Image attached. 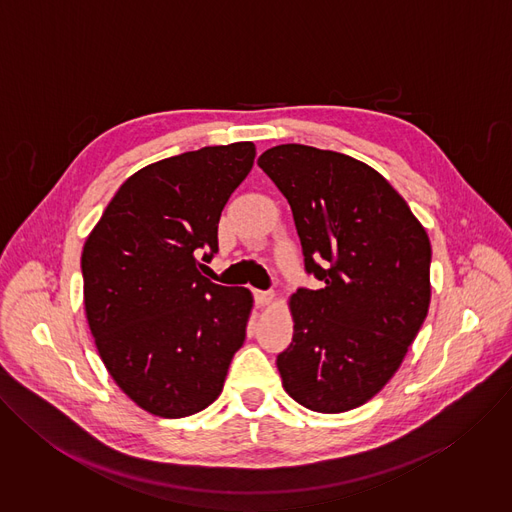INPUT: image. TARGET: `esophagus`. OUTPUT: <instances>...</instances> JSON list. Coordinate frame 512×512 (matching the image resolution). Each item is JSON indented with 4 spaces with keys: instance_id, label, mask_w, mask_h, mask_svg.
<instances>
[{
    "instance_id": "34e87169",
    "label": "esophagus",
    "mask_w": 512,
    "mask_h": 512,
    "mask_svg": "<svg viewBox=\"0 0 512 512\" xmlns=\"http://www.w3.org/2000/svg\"><path fill=\"white\" fill-rule=\"evenodd\" d=\"M255 300L259 306H269L275 300L273 291H255Z\"/></svg>"
}]
</instances>
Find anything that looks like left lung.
<instances>
[{
    "instance_id": "1",
    "label": "left lung",
    "mask_w": 512,
    "mask_h": 512,
    "mask_svg": "<svg viewBox=\"0 0 512 512\" xmlns=\"http://www.w3.org/2000/svg\"><path fill=\"white\" fill-rule=\"evenodd\" d=\"M287 198L306 271L324 285L287 300L294 338L277 356L285 393L318 413L371 401L397 373L431 300V245L371 166L302 143L261 154Z\"/></svg>"
}]
</instances>
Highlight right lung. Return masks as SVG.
Segmentation results:
<instances>
[{"mask_svg": "<svg viewBox=\"0 0 512 512\" xmlns=\"http://www.w3.org/2000/svg\"><path fill=\"white\" fill-rule=\"evenodd\" d=\"M255 162V143L210 145L129 176L89 233L85 314L117 387L143 411L178 419L223 391L253 310L247 287L212 283L198 255Z\"/></svg>", "mask_w": 512, "mask_h": 512, "instance_id": "1", "label": "right lung"}]
</instances>
